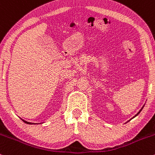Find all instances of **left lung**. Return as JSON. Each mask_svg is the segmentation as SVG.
Masks as SVG:
<instances>
[{"instance_id": "left-lung-1", "label": "left lung", "mask_w": 155, "mask_h": 155, "mask_svg": "<svg viewBox=\"0 0 155 155\" xmlns=\"http://www.w3.org/2000/svg\"><path fill=\"white\" fill-rule=\"evenodd\" d=\"M142 109H143V108H141V109H140V111H138V114H136V116H135V117H136V116H137V115H138V114H139V113H140V111H141V110H142Z\"/></svg>"}]
</instances>
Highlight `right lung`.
Instances as JSON below:
<instances>
[{"label": "right lung", "instance_id": "right-lung-1", "mask_svg": "<svg viewBox=\"0 0 155 155\" xmlns=\"http://www.w3.org/2000/svg\"><path fill=\"white\" fill-rule=\"evenodd\" d=\"M22 121L24 122H25V123H27V124H33V123H31V122H26V121H25V120H22Z\"/></svg>", "mask_w": 155, "mask_h": 155}]
</instances>
